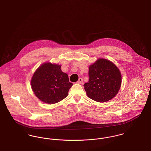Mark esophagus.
Instances as JSON below:
<instances>
[{
  "instance_id": "34e87169",
  "label": "esophagus",
  "mask_w": 151,
  "mask_h": 151,
  "mask_svg": "<svg viewBox=\"0 0 151 151\" xmlns=\"http://www.w3.org/2000/svg\"><path fill=\"white\" fill-rule=\"evenodd\" d=\"M83 79H82V78H79V80H78V81H77V83L81 84V83H83Z\"/></svg>"
}]
</instances>
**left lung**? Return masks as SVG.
<instances>
[{
    "label": "left lung",
    "instance_id": "left-lung-1",
    "mask_svg": "<svg viewBox=\"0 0 151 151\" xmlns=\"http://www.w3.org/2000/svg\"><path fill=\"white\" fill-rule=\"evenodd\" d=\"M89 81L84 85L89 98L103 103L114 98L122 84L120 72L110 61L99 59L90 65Z\"/></svg>",
    "mask_w": 151,
    "mask_h": 151
}]
</instances>
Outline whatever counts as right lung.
Instances as JSON below:
<instances>
[{"label": "right lung", "instance_id": "add662e5", "mask_svg": "<svg viewBox=\"0 0 151 151\" xmlns=\"http://www.w3.org/2000/svg\"><path fill=\"white\" fill-rule=\"evenodd\" d=\"M72 85L68 75L61 70L60 65L50 63L39 67L31 80L32 89L36 97L50 104L66 98Z\"/></svg>", "mask_w": 151, "mask_h": 151}]
</instances>
